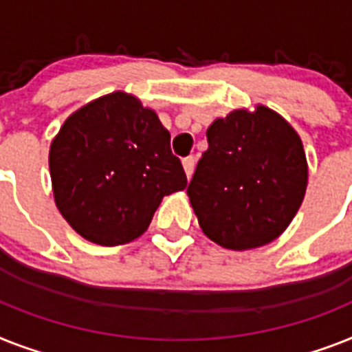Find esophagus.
<instances>
[{
	"mask_svg": "<svg viewBox=\"0 0 352 352\" xmlns=\"http://www.w3.org/2000/svg\"><path fill=\"white\" fill-rule=\"evenodd\" d=\"M182 166H184L186 175H188V179H190V177L193 175V170H195V157L193 155L184 157V159H182Z\"/></svg>",
	"mask_w": 352,
	"mask_h": 352,
	"instance_id": "obj_1",
	"label": "esophagus"
}]
</instances>
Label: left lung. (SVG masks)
Listing matches in <instances>:
<instances>
[{"mask_svg": "<svg viewBox=\"0 0 352 352\" xmlns=\"http://www.w3.org/2000/svg\"><path fill=\"white\" fill-rule=\"evenodd\" d=\"M188 195L202 231L228 250L270 244L304 201L307 162L296 131L265 107L231 111L208 131Z\"/></svg>", "mask_w": 352, "mask_h": 352, "instance_id": "1", "label": "left lung"}]
</instances>
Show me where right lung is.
<instances>
[{"label": "right lung", "mask_w": 352, "mask_h": 352, "mask_svg": "<svg viewBox=\"0 0 352 352\" xmlns=\"http://www.w3.org/2000/svg\"><path fill=\"white\" fill-rule=\"evenodd\" d=\"M57 210L87 241L119 245L148 230L162 197L188 184L170 131L124 92L88 102L50 146Z\"/></svg>", "instance_id": "obj_1"}]
</instances>
